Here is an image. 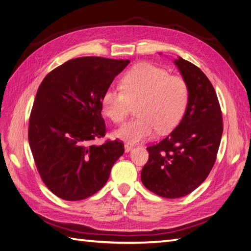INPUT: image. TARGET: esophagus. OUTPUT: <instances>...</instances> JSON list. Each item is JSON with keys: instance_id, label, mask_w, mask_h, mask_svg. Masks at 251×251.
I'll return each instance as SVG.
<instances>
[{"instance_id": "esophagus-1", "label": "esophagus", "mask_w": 251, "mask_h": 251, "mask_svg": "<svg viewBox=\"0 0 251 251\" xmlns=\"http://www.w3.org/2000/svg\"><path fill=\"white\" fill-rule=\"evenodd\" d=\"M133 148H134V146H133V144H131V143H126L125 144V151H126V153H128V151H131L133 150Z\"/></svg>"}]
</instances>
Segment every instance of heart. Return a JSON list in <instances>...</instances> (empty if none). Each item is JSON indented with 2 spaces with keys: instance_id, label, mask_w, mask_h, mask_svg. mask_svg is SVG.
I'll use <instances>...</instances> for the list:
<instances>
[{
  "instance_id": "1",
  "label": "heart",
  "mask_w": 251,
  "mask_h": 251,
  "mask_svg": "<svg viewBox=\"0 0 251 251\" xmlns=\"http://www.w3.org/2000/svg\"><path fill=\"white\" fill-rule=\"evenodd\" d=\"M120 89L110 87L101 96V109L113 123L126 119L136 103L137 117L114 132V136L128 142L146 140L157 131L168 133L176 126L185 112L189 91L186 81L170 75L153 64L134 66L121 78Z\"/></svg>"
}]
</instances>
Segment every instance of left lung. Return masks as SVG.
<instances>
[{
    "label": "left lung",
    "mask_w": 251,
    "mask_h": 251,
    "mask_svg": "<svg viewBox=\"0 0 251 251\" xmlns=\"http://www.w3.org/2000/svg\"><path fill=\"white\" fill-rule=\"evenodd\" d=\"M174 64L188 87L186 110L170 135L147 148L149 161L141 171L143 185L169 199L184 197L203 183L215 164L223 133L221 109L206 75L180 56Z\"/></svg>",
    "instance_id": "left-lung-1"
}]
</instances>
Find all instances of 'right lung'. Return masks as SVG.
Returning <instances> with one entry per match:
<instances>
[{
    "mask_svg": "<svg viewBox=\"0 0 251 251\" xmlns=\"http://www.w3.org/2000/svg\"><path fill=\"white\" fill-rule=\"evenodd\" d=\"M130 63L85 56L52 70L37 90L28 139L44 183L59 198H89L107 183L124 143L91 144L105 134L101 96Z\"/></svg>",
    "mask_w": 251,
    "mask_h": 251,
    "instance_id": "add662e5",
    "label": "right lung"
}]
</instances>
